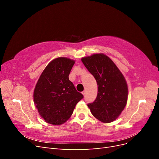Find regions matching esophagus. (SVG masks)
I'll return each mask as SVG.
<instances>
[{"instance_id":"34e87169","label":"esophagus","mask_w":159,"mask_h":159,"mask_svg":"<svg viewBox=\"0 0 159 159\" xmlns=\"http://www.w3.org/2000/svg\"><path fill=\"white\" fill-rule=\"evenodd\" d=\"M82 94L84 95H85V91H84L83 92H82Z\"/></svg>"}]
</instances>
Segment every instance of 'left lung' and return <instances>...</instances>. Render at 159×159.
<instances>
[{
  "mask_svg": "<svg viewBox=\"0 0 159 159\" xmlns=\"http://www.w3.org/2000/svg\"><path fill=\"white\" fill-rule=\"evenodd\" d=\"M81 61L98 85L97 98L88 105L91 113L103 123L113 122L127 105L128 87L125 78L114 62L102 53L84 57Z\"/></svg>",
  "mask_w": 159,
  "mask_h": 159,
  "instance_id": "8db88e82",
  "label": "left lung"
}]
</instances>
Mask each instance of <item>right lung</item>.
I'll use <instances>...</instances> for the list:
<instances>
[{"label": "right lung", "mask_w": 159, "mask_h": 159, "mask_svg": "<svg viewBox=\"0 0 159 159\" xmlns=\"http://www.w3.org/2000/svg\"><path fill=\"white\" fill-rule=\"evenodd\" d=\"M75 60L59 57L42 71L34 90V103L48 123L60 125L71 116L76 104L84 98L69 80Z\"/></svg>", "instance_id": "1"}]
</instances>
